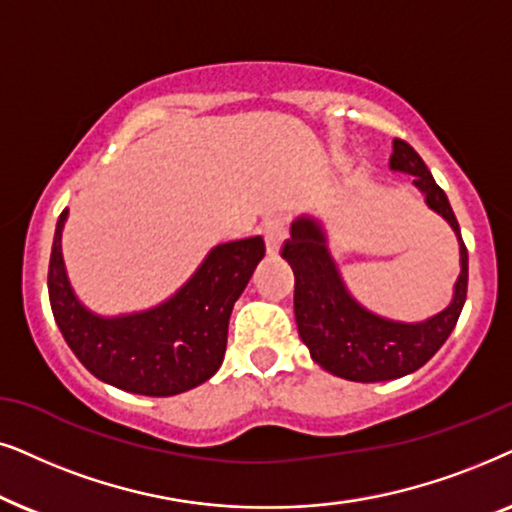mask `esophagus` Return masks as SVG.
<instances>
[{
    "mask_svg": "<svg viewBox=\"0 0 512 512\" xmlns=\"http://www.w3.org/2000/svg\"><path fill=\"white\" fill-rule=\"evenodd\" d=\"M262 234H264V241H267V252L269 255H276L278 248H281L285 234H288L285 217H281V215L269 217V220L262 224Z\"/></svg>",
    "mask_w": 512,
    "mask_h": 512,
    "instance_id": "esophagus-1",
    "label": "esophagus"
}]
</instances>
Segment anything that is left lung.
I'll return each instance as SVG.
<instances>
[{"label": "left lung", "mask_w": 512, "mask_h": 512, "mask_svg": "<svg viewBox=\"0 0 512 512\" xmlns=\"http://www.w3.org/2000/svg\"><path fill=\"white\" fill-rule=\"evenodd\" d=\"M393 170L414 175V185L426 194V203L452 224L461 245V274L454 299L445 311L426 323H393L365 311L346 292L335 262L325 248L320 224L299 217L285 238L281 255L295 271V318L302 342L323 370L349 381H386L405 377L435 356L452 335L468 290V250L447 196L435 185L431 170L405 140H393L388 159Z\"/></svg>", "instance_id": "obj_1"}]
</instances>
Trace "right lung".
<instances>
[{
    "label": "right lung",
    "instance_id": "1",
    "mask_svg": "<svg viewBox=\"0 0 512 512\" xmlns=\"http://www.w3.org/2000/svg\"><path fill=\"white\" fill-rule=\"evenodd\" d=\"M58 217L49 262V299L65 342L100 381L140 395H175L220 370L229 316L264 257L260 236L222 243L192 281L166 304L124 318H98L77 302L67 283Z\"/></svg>",
    "mask_w": 512,
    "mask_h": 512
}]
</instances>
